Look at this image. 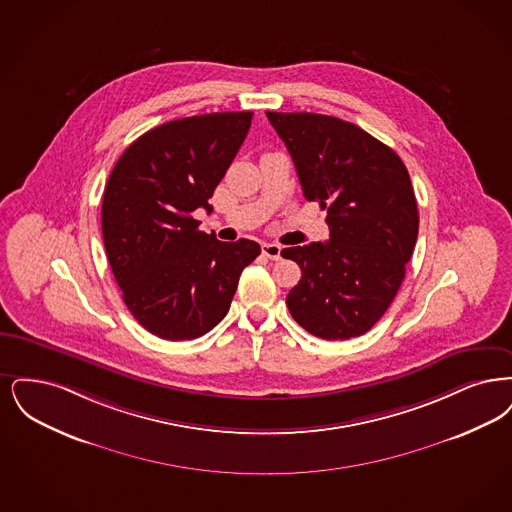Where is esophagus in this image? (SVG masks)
Returning <instances> with one entry per match:
<instances>
[{
    "mask_svg": "<svg viewBox=\"0 0 512 512\" xmlns=\"http://www.w3.org/2000/svg\"><path fill=\"white\" fill-rule=\"evenodd\" d=\"M281 246L275 243H262V254L269 258V260H279L281 258Z\"/></svg>",
    "mask_w": 512,
    "mask_h": 512,
    "instance_id": "obj_1",
    "label": "esophagus"
}]
</instances>
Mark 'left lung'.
I'll list each match as a JSON object with an SVG mask.
<instances>
[{
  "label": "left lung",
  "mask_w": 512,
  "mask_h": 512,
  "mask_svg": "<svg viewBox=\"0 0 512 512\" xmlns=\"http://www.w3.org/2000/svg\"><path fill=\"white\" fill-rule=\"evenodd\" d=\"M289 149L304 197L327 210L329 241L283 248L302 277L287 294L294 321L325 340L367 333L388 310L419 235L400 156L356 124L315 112H266Z\"/></svg>",
  "instance_id": "8db88e82"
}]
</instances>
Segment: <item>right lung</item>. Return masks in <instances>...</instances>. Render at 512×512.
Returning a JSON list of instances; mask_svg holds the SVG:
<instances>
[{
    "instance_id": "obj_1",
    "label": "right lung",
    "mask_w": 512,
    "mask_h": 512,
    "mask_svg": "<svg viewBox=\"0 0 512 512\" xmlns=\"http://www.w3.org/2000/svg\"><path fill=\"white\" fill-rule=\"evenodd\" d=\"M250 122V111L172 120L137 137L112 168L101 208L107 258L124 304L158 338L212 331L260 254L258 243H222L193 218L212 210Z\"/></svg>"
}]
</instances>
